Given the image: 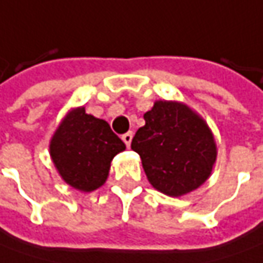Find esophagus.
Here are the masks:
<instances>
[{
	"label": "esophagus",
	"mask_w": 263,
	"mask_h": 263,
	"mask_svg": "<svg viewBox=\"0 0 263 263\" xmlns=\"http://www.w3.org/2000/svg\"><path fill=\"white\" fill-rule=\"evenodd\" d=\"M132 137H134V134H132L131 131H129V132H126V134H124V135H122V141H124L125 144H126V146H129V145H131Z\"/></svg>",
	"instance_id": "34e87169"
}]
</instances>
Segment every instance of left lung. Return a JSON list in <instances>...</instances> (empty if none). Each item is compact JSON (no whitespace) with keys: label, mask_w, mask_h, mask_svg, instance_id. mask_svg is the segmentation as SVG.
Here are the masks:
<instances>
[{"label":"left lung","mask_w":263,"mask_h":263,"mask_svg":"<svg viewBox=\"0 0 263 263\" xmlns=\"http://www.w3.org/2000/svg\"><path fill=\"white\" fill-rule=\"evenodd\" d=\"M132 138L148 181L178 197L206 181L216 161V144L206 122L177 102L158 101Z\"/></svg>","instance_id":"8db88e82"}]
</instances>
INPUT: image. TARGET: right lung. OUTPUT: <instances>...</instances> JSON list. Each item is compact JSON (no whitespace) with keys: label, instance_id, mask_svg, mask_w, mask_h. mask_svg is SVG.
<instances>
[{"label":"right lung","instance_id":"right-lung-1","mask_svg":"<svg viewBox=\"0 0 263 263\" xmlns=\"http://www.w3.org/2000/svg\"><path fill=\"white\" fill-rule=\"evenodd\" d=\"M125 149L106 121L74 109L57 128L50 154L60 176L71 187L92 192L106 181L112 158Z\"/></svg>","mask_w":263,"mask_h":263}]
</instances>
